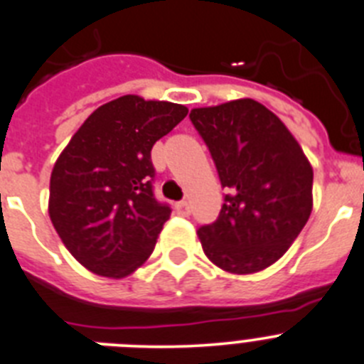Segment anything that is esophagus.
<instances>
[{
  "label": "esophagus",
  "mask_w": 364,
  "mask_h": 364,
  "mask_svg": "<svg viewBox=\"0 0 364 364\" xmlns=\"http://www.w3.org/2000/svg\"><path fill=\"white\" fill-rule=\"evenodd\" d=\"M175 210H176V213L182 215V217H188V215L191 213V208H189L188 202H178V204L175 205Z\"/></svg>",
  "instance_id": "esophagus-1"
}]
</instances>
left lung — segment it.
Returning <instances> with one entry per match:
<instances>
[{
  "mask_svg": "<svg viewBox=\"0 0 364 364\" xmlns=\"http://www.w3.org/2000/svg\"><path fill=\"white\" fill-rule=\"evenodd\" d=\"M217 166L224 197L213 224L197 231L205 257L235 275L277 262L314 205V169L281 118L252 98L191 109Z\"/></svg>",
  "mask_w": 364,
  "mask_h": 364,
  "instance_id": "obj_1",
  "label": "left lung"
}]
</instances>
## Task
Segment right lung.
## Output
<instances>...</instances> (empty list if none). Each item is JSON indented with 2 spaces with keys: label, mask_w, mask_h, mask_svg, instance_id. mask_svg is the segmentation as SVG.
Masks as SVG:
<instances>
[{
  "label": "right lung",
  "mask_w": 364,
  "mask_h": 364,
  "mask_svg": "<svg viewBox=\"0 0 364 364\" xmlns=\"http://www.w3.org/2000/svg\"><path fill=\"white\" fill-rule=\"evenodd\" d=\"M188 107L125 95L100 105L54 164L49 217L70 255L124 279L149 259L171 210L153 195L151 149Z\"/></svg>",
  "instance_id": "right-lung-1"
}]
</instances>
